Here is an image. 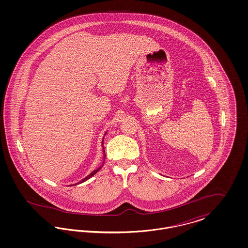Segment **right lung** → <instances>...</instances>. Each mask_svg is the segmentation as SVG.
Here are the masks:
<instances>
[{"label":"right lung","instance_id":"obj_1","mask_svg":"<svg viewBox=\"0 0 248 248\" xmlns=\"http://www.w3.org/2000/svg\"><path fill=\"white\" fill-rule=\"evenodd\" d=\"M107 132H105V134H104V136L106 135ZM103 141H104V137H103V139H102V149H103V162H102V165H100L98 168H96L95 170H94L92 173H90L88 176H86V177H84V178H83L82 180H80L79 182H77V183H75V184H71L70 186H75V185H78V184H81V183H83L84 181H86V180H88L89 178H91V177H93L94 175H95L101 168H102V166H103V165H104V162H105V157H106V154H105V150H104V146H103Z\"/></svg>","mask_w":248,"mask_h":248}]
</instances>
